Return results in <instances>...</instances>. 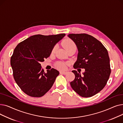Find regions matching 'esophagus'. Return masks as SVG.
<instances>
[{"label":"esophagus","instance_id":"1","mask_svg":"<svg viewBox=\"0 0 123 123\" xmlns=\"http://www.w3.org/2000/svg\"><path fill=\"white\" fill-rule=\"evenodd\" d=\"M60 73V74H63V75H66L67 73V72H66V71H61Z\"/></svg>","mask_w":123,"mask_h":123}]
</instances>
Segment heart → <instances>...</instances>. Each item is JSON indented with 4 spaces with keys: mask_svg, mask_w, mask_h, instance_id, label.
Wrapping results in <instances>:
<instances>
[{
    "mask_svg": "<svg viewBox=\"0 0 123 123\" xmlns=\"http://www.w3.org/2000/svg\"><path fill=\"white\" fill-rule=\"evenodd\" d=\"M63 46L67 51L73 48H76L75 43L72 40L70 39H67L64 40L63 42ZM56 48V46H55L52 49V52L55 51ZM57 67L61 69H63L65 68V64L59 63L57 64Z\"/></svg>",
    "mask_w": 123,
    "mask_h": 123,
    "instance_id": "1",
    "label": "heart"
}]
</instances>
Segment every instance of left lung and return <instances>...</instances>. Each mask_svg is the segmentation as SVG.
I'll list each match as a JSON object with an SVG mask.
<instances>
[{"instance_id":"1","label":"left lung","mask_w":123,"mask_h":123,"mask_svg":"<svg viewBox=\"0 0 123 123\" xmlns=\"http://www.w3.org/2000/svg\"><path fill=\"white\" fill-rule=\"evenodd\" d=\"M78 50L74 68H84L85 72L73 70L75 79L70 82L72 88L82 97H90L106 86L111 70L107 49L98 40L87 34H70Z\"/></svg>"}]
</instances>
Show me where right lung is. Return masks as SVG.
<instances>
[{"mask_svg":"<svg viewBox=\"0 0 123 123\" xmlns=\"http://www.w3.org/2000/svg\"><path fill=\"white\" fill-rule=\"evenodd\" d=\"M65 35H33L19 43L14 49L10 59L13 75L26 94L41 97L53 86L59 71L52 68L45 73L40 62L50 55L55 45Z\"/></svg>","mask_w":123,"mask_h":123,"instance_id":"1","label":"right lung"}]
</instances>
